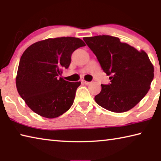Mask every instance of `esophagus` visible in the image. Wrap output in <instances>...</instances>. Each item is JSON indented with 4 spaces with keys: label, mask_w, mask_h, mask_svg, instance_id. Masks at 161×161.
I'll list each match as a JSON object with an SVG mask.
<instances>
[{
    "label": "esophagus",
    "mask_w": 161,
    "mask_h": 161,
    "mask_svg": "<svg viewBox=\"0 0 161 161\" xmlns=\"http://www.w3.org/2000/svg\"><path fill=\"white\" fill-rule=\"evenodd\" d=\"M81 83L84 84H89V83H90V82H89V81H86L85 80H81Z\"/></svg>",
    "instance_id": "1"
}]
</instances>
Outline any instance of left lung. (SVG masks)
Wrapping results in <instances>:
<instances>
[{
  "label": "left lung",
  "mask_w": 161,
  "mask_h": 161,
  "mask_svg": "<svg viewBox=\"0 0 161 161\" xmlns=\"http://www.w3.org/2000/svg\"><path fill=\"white\" fill-rule=\"evenodd\" d=\"M83 40L96 55L103 72L111 76V83L102 84L95 102L113 112L131 109L148 93L153 80L154 68L148 54L110 35Z\"/></svg>",
  "instance_id": "8db88e82"
}]
</instances>
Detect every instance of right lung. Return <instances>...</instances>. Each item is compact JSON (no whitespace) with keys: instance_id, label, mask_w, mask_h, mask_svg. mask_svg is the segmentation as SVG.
Masks as SVG:
<instances>
[{"instance_id":"obj_1","label":"right lung","mask_w":161,"mask_h":161,"mask_svg":"<svg viewBox=\"0 0 161 161\" xmlns=\"http://www.w3.org/2000/svg\"><path fill=\"white\" fill-rule=\"evenodd\" d=\"M85 46L80 38H49L26 49L19 63L16 86L26 104L38 115L58 117L72 107L80 81L70 82L60 77L67 69L75 50Z\"/></svg>"}]
</instances>
